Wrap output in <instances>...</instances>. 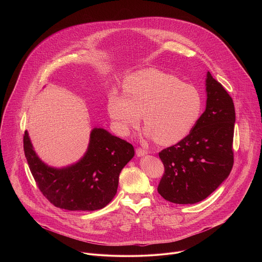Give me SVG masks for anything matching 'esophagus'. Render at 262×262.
Returning <instances> with one entry per match:
<instances>
[{
	"mask_svg": "<svg viewBox=\"0 0 262 262\" xmlns=\"http://www.w3.org/2000/svg\"><path fill=\"white\" fill-rule=\"evenodd\" d=\"M136 155H137V157L141 158V157L146 156V155H147V151L144 150V149H142V148H137V149H136Z\"/></svg>",
	"mask_w": 262,
	"mask_h": 262,
	"instance_id": "esophagus-1",
	"label": "esophagus"
}]
</instances>
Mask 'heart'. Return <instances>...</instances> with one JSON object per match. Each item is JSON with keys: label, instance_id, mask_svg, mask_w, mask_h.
Listing matches in <instances>:
<instances>
[{"label": "heart", "instance_id": "b5f03b06", "mask_svg": "<svg viewBox=\"0 0 262 262\" xmlns=\"http://www.w3.org/2000/svg\"><path fill=\"white\" fill-rule=\"evenodd\" d=\"M123 92H112L106 104L116 130L123 136L140 123L142 114L146 138L173 145L192 132L202 112L196 88L157 69L130 74Z\"/></svg>", "mask_w": 262, "mask_h": 262}]
</instances>
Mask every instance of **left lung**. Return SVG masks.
<instances>
[{
    "label": "left lung",
    "mask_w": 262,
    "mask_h": 262,
    "mask_svg": "<svg viewBox=\"0 0 262 262\" xmlns=\"http://www.w3.org/2000/svg\"><path fill=\"white\" fill-rule=\"evenodd\" d=\"M205 91V111L192 132L159 154L165 174L158 192L172 203L194 204L204 200L227 179L233 166V100L209 71Z\"/></svg>",
    "instance_id": "left-lung-1"
}]
</instances>
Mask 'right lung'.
Segmentation results:
<instances>
[{
  "mask_svg": "<svg viewBox=\"0 0 262 262\" xmlns=\"http://www.w3.org/2000/svg\"><path fill=\"white\" fill-rule=\"evenodd\" d=\"M24 150L39 190L55 206L67 210L92 211L103 208L117 193L119 175L134 158L132 144L106 129L94 127L84 156L74 164L56 168L34 150L28 130Z\"/></svg>",
  "mask_w": 262,
  "mask_h": 262,
  "instance_id": "right-lung-1",
  "label": "right lung"
}]
</instances>
